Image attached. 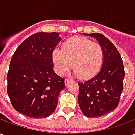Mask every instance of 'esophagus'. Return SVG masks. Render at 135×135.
Instances as JSON below:
<instances>
[{"instance_id": "1", "label": "esophagus", "mask_w": 135, "mask_h": 135, "mask_svg": "<svg viewBox=\"0 0 135 135\" xmlns=\"http://www.w3.org/2000/svg\"><path fill=\"white\" fill-rule=\"evenodd\" d=\"M71 79H66L64 80V84L65 85H67L69 84V82H71Z\"/></svg>"}]
</instances>
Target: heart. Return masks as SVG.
<instances>
[{
  "label": "heart",
  "mask_w": 135,
  "mask_h": 135,
  "mask_svg": "<svg viewBox=\"0 0 135 135\" xmlns=\"http://www.w3.org/2000/svg\"><path fill=\"white\" fill-rule=\"evenodd\" d=\"M54 67L59 75L72 69L80 79L95 76L101 67L103 50L101 45L82 37H76L64 42L62 49L56 48L52 53Z\"/></svg>",
  "instance_id": "heart-1"
}]
</instances>
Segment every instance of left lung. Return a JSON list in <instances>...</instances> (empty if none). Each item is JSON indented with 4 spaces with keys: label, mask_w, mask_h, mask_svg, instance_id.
Segmentation results:
<instances>
[{
    "label": "left lung",
    "mask_w": 135,
    "mask_h": 135,
    "mask_svg": "<svg viewBox=\"0 0 135 135\" xmlns=\"http://www.w3.org/2000/svg\"><path fill=\"white\" fill-rule=\"evenodd\" d=\"M84 35L95 38L101 45L103 62L95 76L78 82V103L85 116L99 117L118 106L124 88V68L120 53L107 37L99 33Z\"/></svg>",
    "instance_id": "1"
}]
</instances>
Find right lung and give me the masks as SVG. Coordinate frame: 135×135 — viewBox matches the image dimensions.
Instances as JSON below:
<instances>
[{"label":"right lung","instance_id":"add662e5","mask_svg":"<svg viewBox=\"0 0 135 135\" xmlns=\"http://www.w3.org/2000/svg\"><path fill=\"white\" fill-rule=\"evenodd\" d=\"M61 40L57 32H37L17 47L8 72L7 93L15 110L32 118L53 113L64 79L53 71L52 53Z\"/></svg>","mask_w":135,"mask_h":135}]
</instances>
